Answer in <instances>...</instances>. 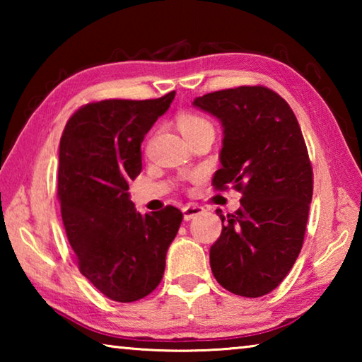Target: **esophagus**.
Masks as SVG:
<instances>
[{"label":"esophagus","instance_id":"1","mask_svg":"<svg viewBox=\"0 0 362 362\" xmlns=\"http://www.w3.org/2000/svg\"><path fill=\"white\" fill-rule=\"evenodd\" d=\"M183 218L185 220H192L196 216H199V214L204 212V207L203 206H198V204H188L183 207Z\"/></svg>","mask_w":362,"mask_h":362}]
</instances>
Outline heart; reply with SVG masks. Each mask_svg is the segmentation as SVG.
<instances>
[{
	"instance_id": "b5f03b06",
	"label": "heart",
	"mask_w": 362,
	"mask_h": 362,
	"mask_svg": "<svg viewBox=\"0 0 362 362\" xmlns=\"http://www.w3.org/2000/svg\"><path fill=\"white\" fill-rule=\"evenodd\" d=\"M177 124H179V129L182 131L183 136L188 137L194 132L204 129V127H209L211 122L204 119L203 116H199V115L185 113V115L179 116V119H177Z\"/></svg>"
}]
</instances>
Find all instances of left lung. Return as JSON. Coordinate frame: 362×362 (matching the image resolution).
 I'll return each mask as SVG.
<instances>
[{"label": "left lung", "mask_w": 362, "mask_h": 362, "mask_svg": "<svg viewBox=\"0 0 362 362\" xmlns=\"http://www.w3.org/2000/svg\"><path fill=\"white\" fill-rule=\"evenodd\" d=\"M196 108L222 122L217 189L243 193L241 207L222 216L211 247L217 283L236 296L262 297L281 284L303 244L313 169L296 115L263 86H240L196 97Z\"/></svg>", "instance_id": "left-lung-1"}]
</instances>
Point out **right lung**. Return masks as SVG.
<instances>
[{
	"mask_svg": "<svg viewBox=\"0 0 362 362\" xmlns=\"http://www.w3.org/2000/svg\"><path fill=\"white\" fill-rule=\"evenodd\" d=\"M174 97L175 90L88 103L60 139L57 194L66 238L83 276L115 302H136L156 289L182 223L174 206L142 216L127 192L142 170L145 134Z\"/></svg>",
	"mask_w": 362,
	"mask_h": 362,
	"instance_id": "obj_1",
	"label": "right lung"
}]
</instances>
